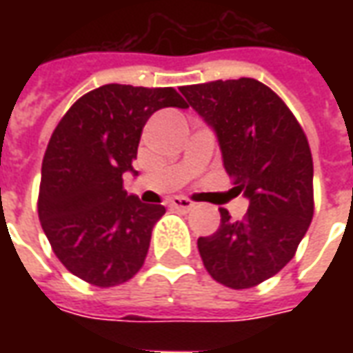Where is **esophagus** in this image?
I'll return each mask as SVG.
<instances>
[{
    "label": "esophagus",
    "mask_w": 353,
    "mask_h": 353,
    "mask_svg": "<svg viewBox=\"0 0 353 353\" xmlns=\"http://www.w3.org/2000/svg\"><path fill=\"white\" fill-rule=\"evenodd\" d=\"M170 204L177 210H183V212H191L192 208H194V202H191L189 199H185V196H174V199L170 200Z\"/></svg>",
    "instance_id": "obj_1"
}]
</instances>
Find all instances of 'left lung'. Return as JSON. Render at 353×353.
Masks as SVG:
<instances>
[{
	"label": "left lung",
	"instance_id": "1",
	"mask_svg": "<svg viewBox=\"0 0 353 353\" xmlns=\"http://www.w3.org/2000/svg\"><path fill=\"white\" fill-rule=\"evenodd\" d=\"M214 130L223 166L250 208L199 238L215 281L248 289L272 278L293 259L314 215V164L301 124L270 88L255 79L214 81L179 88Z\"/></svg>",
	"mask_w": 353,
	"mask_h": 353
}]
</instances>
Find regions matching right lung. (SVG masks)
<instances>
[{
  "label": "right lung",
  "instance_id": "1",
  "mask_svg": "<svg viewBox=\"0 0 353 353\" xmlns=\"http://www.w3.org/2000/svg\"><path fill=\"white\" fill-rule=\"evenodd\" d=\"M185 109L174 88L103 85L73 103L50 136L41 166L39 221L52 252L98 288L128 281L143 266L162 204H143L123 189L147 119Z\"/></svg>",
  "mask_w": 353,
  "mask_h": 353
}]
</instances>
